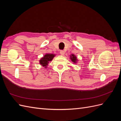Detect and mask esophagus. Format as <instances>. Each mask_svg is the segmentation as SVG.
Here are the masks:
<instances>
[{"mask_svg":"<svg viewBox=\"0 0 121 121\" xmlns=\"http://www.w3.org/2000/svg\"><path fill=\"white\" fill-rule=\"evenodd\" d=\"M60 54H61L62 56H64L65 54V51H64L63 50H60Z\"/></svg>","mask_w":121,"mask_h":121,"instance_id":"1","label":"esophagus"}]
</instances>
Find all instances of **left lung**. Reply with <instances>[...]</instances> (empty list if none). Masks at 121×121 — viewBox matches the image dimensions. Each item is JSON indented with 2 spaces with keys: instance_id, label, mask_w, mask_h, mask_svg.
<instances>
[{
  "instance_id": "left-lung-1",
  "label": "left lung",
  "mask_w": 121,
  "mask_h": 121,
  "mask_svg": "<svg viewBox=\"0 0 121 121\" xmlns=\"http://www.w3.org/2000/svg\"><path fill=\"white\" fill-rule=\"evenodd\" d=\"M71 59L72 61L74 62V63H76V60H77L76 57L74 56V54H72V56H71Z\"/></svg>"
}]
</instances>
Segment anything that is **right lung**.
<instances>
[{"label":"right lung","mask_w":121,"mask_h":121,"mask_svg":"<svg viewBox=\"0 0 121 121\" xmlns=\"http://www.w3.org/2000/svg\"><path fill=\"white\" fill-rule=\"evenodd\" d=\"M54 56V55L52 54H46L45 56L42 58L40 60V64L43 67H46L47 65L49 62L52 60Z\"/></svg>","instance_id":"add662e5"}]
</instances>
